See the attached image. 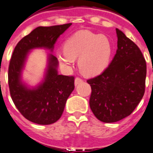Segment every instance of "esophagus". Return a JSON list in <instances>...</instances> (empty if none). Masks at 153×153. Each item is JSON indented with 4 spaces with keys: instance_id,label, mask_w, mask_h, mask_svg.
Wrapping results in <instances>:
<instances>
[{
    "instance_id": "esophagus-1",
    "label": "esophagus",
    "mask_w": 153,
    "mask_h": 153,
    "mask_svg": "<svg viewBox=\"0 0 153 153\" xmlns=\"http://www.w3.org/2000/svg\"><path fill=\"white\" fill-rule=\"evenodd\" d=\"M81 82H82V79H80V78H76L74 79V85H78Z\"/></svg>"
}]
</instances>
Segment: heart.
<instances>
[{"label":"heart","mask_w":153,"mask_h":153,"mask_svg":"<svg viewBox=\"0 0 153 153\" xmlns=\"http://www.w3.org/2000/svg\"><path fill=\"white\" fill-rule=\"evenodd\" d=\"M112 52L111 42L104 34L82 30L68 38L64 44V52H57L59 62L66 68L72 65L79 58L78 66L85 76H96L108 64Z\"/></svg>","instance_id":"obj_1"}]
</instances>
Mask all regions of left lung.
I'll return each mask as SVG.
<instances>
[{
  "label": "left lung",
  "mask_w": 153,
  "mask_h": 153,
  "mask_svg": "<svg viewBox=\"0 0 153 153\" xmlns=\"http://www.w3.org/2000/svg\"><path fill=\"white\" fill-rule=\"evenodd\" d=\"M117 50L100 75L87 80L92 89L89 106L104 123H115L130 115L145 94L146 62L140 48L116 29Z\"/></svg>",
  "instance_id": "obj_1"
}]
</instances>
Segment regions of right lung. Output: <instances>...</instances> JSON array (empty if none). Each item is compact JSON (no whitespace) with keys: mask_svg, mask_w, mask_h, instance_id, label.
<instances>
[{"mask_svg":"<svg viewBox=\"0 0 153 153\" xmlns=\"http://www.w3.org/2000/svg\"><path fill=\"white\" fill-rule=\"evenodd\" d=\"M71 24L37 27L22 38L13 51L8 68L10 94L19 112L32 123L49 125L61 117L66 101L74 89V78L58 74V59L48 53L44 78L36 86L30 87L22 80L27 57L35 48L53 52L58 38Z\"/></svg>","mask_w":153,"mask_h":153,"instance_id":"obj_1","label":"right lung"}]
</instances>
